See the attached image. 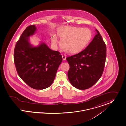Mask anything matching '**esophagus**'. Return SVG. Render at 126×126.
Here are the masks:
<instances>
[{"label": "esophagus", "mask_w": 126, "mask_h": 126, "mask_svg": "<svg viewBox=\"0 0 126 126\" xmlns=\"http://www.w3.org/2000/svg\"><path fill=\"white\" fill-rule=\"evenodd\" d=\"M62 58L63 60H65L66 59V56L65 54L62 55Z\"/></svg>", "instance_id": "34e87169"}]
</instances>
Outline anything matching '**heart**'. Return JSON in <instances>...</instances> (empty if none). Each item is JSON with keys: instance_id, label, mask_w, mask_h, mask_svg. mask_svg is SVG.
Masks as SVG:
<instances>
[{"instance_id": "heart-1", "label": "heart", "mask_w": 126, "mask_h": 126, "mask_svg": "<svg viewBox=\"0 0 126 126\" xmlns=\"http://www.w3.org/2000/svg\"><path fill=\"white\" fill-rule=\"evenodd\" d=\"M61 38V45L63 50L68 53H77L83 50L91 40L92 33L89 29L76 27H63L57 30ZM51 42L56 45L58 40L54 34L51 36Z\"/></svg>"}]
</instances>
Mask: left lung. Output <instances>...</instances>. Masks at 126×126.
Listing matches in <instances>:
<instances>
[{
	"instance_id": "left-lung-1",
	"label": "left lung",
	"mask_w": 126,
	"mask_h": 126,
	"mask_svg": "<svg viewBox=\"0 0 126 126\" xmlns=\"http://www.w3.org/2000/svg\"><path fill=\"white\" fill-rule=\"evenodd\" d=\"M96 35L87 47L76 55L69 56L68 76L74 87L84 90L96 84L103 73L106 58V46L96 29Z\"/></svg>"
}]
</instances>
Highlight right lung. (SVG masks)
Returning a JSON list of instances; mask_svg holds the SVG:
<instances>
[{
  "instance_id": "add662e5",
  "label": "right lung",
  "mask_w": 126,
  "mask_h": 126,
  "mask_svg": "<svg viewBox=\"0 0 126 126\" xmlns=\"http://www.w3.org/2000/svg\"><path fill=\"white\" fill-rule=\"evenodd\" d=\"M36 31V26L31 25L23 32L15 46L14 61L20 77L31 88L42 90L54 82L62 57L44 42L36 46L30 43L29 38Z\"/></svg>"
}]
</instances>
